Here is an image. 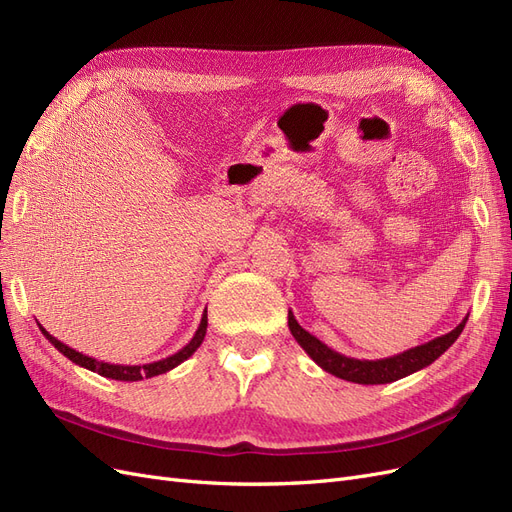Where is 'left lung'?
<instances>
[{
  "mask_svg": "<svg viewBox=\"0 0 512 512\" xmlns=\"http://www.w3.org/2000/svg\"><path fill=\"white\" fill-rule=\"evenodd\" d=\"M466 322H468V316L463 318L451 333L431 339V342H427L423 346H416L406 352L389 356V359H378V361L363 359L361 361V359H352V356H346L342 352L329 348L327 344L320 342L318 337L307 333L288 309V329H290L292 337L297 339V344L307 352L309 359H312L324 371H329V374L342 378V380H348V382H356V384L395 382L399 378H406V376L414 374V371H418V369L431 365L438 359V356H442L448 348L457 342V337L461 335L463 327H466Z\"/></svg>",
  "mask_w": 512,
  "mask_h": 512,
  "instance_id": "1",
  "label": "left lung"
}]
</instances>
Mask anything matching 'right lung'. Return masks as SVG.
Masks as SVG:
<instances>
[{
    "label": "right lung",
    "instance_id": "obj_1",
    "mask_svg": "<svg viewBox=\"0 0 512 512\" xmlns=\"http://www.w3.org/2000/svg\"><path fill=\"white\" fill-rule=\"evenodd\" d=\"M38 327H40V324H38ZM40 331L61 354L68 356L72 363L81 365V367H85L89 371H96V374H100L104 378L121 380V382H136V380H143V378H153V376L166 374V371L175 369L177 365H181L183 361L190 359V356L198 350V346L203 344V339H205V333H207V309H205L203 318H200V324H198L194 337L190 339L188 344H185L179 352L166 356V359L153 361V363H147V365H111V363H104V361H96V359H91V356H85L83 352H76L74 348L66 346L64 342H59V339L53 337L44 327H40Z\"/></svg>",
    "mask_w": 512,
    "mask_h": 512
}]
</instances>
